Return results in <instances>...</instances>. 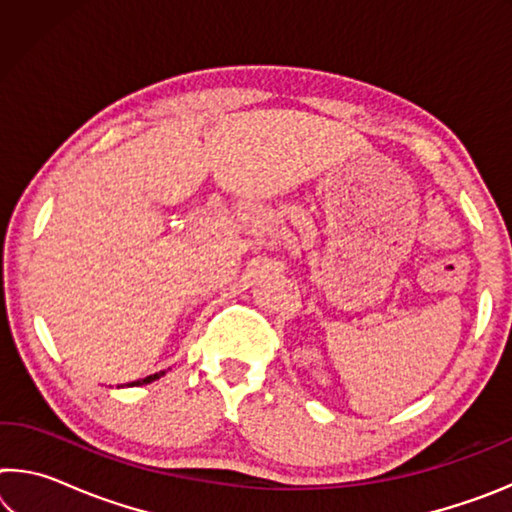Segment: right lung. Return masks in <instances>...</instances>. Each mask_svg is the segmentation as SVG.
I'll list each match as a JSON object with an SVG mask.
<instances>
[{
    "label": "right lung",
    "mask_w": 512,
    "mask_h": 512,
    "mask_svg": "<svg viewBox=\"0 0 512 512\" xmlns=\"http://www.w3.org/2000/svg\"><path fill=\"white\" fill-rule=\"evenodd\" d=\"M164 375V370H160V372H155V375H149V377H144V379H137V381H131V384L128 386H142V384H151V381H155V379H160Z\"/></svg>",
    "instance_id": "obj_1"
}]
</instances>
